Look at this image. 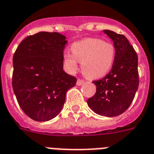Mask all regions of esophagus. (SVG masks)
<instances>
[{"instance_id":"34e87169","label":"esophagus","mask_w":154,"mask_h":154,"mask_svg":"<svg viewBox=\"0 0 154 154\" xmlns=\"http://www.w3.org/2000/svg\"><path fill=\"white\" fill-rule=\"evenodd\" d=\"M84 82H85V81H84V80H82V79H77V85H78V86H80V85H81L82 84H84Z\"/></svg>"}]
</instances>
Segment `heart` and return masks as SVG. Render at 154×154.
<instances>
[{
  "label": "heart",
  "instance_id": "obj_1",
  "mask_svg": "<svg viewBox=\"0 0 154 154\" xmlns=\"http://www.w3.org/2000/svg\"><path fill=\"white\" fill-rule=\"evenodd\" d=\"M71 53L63 56L64 64L69 72H75L77 62L88 78H100L106 75L114 63L116 49L110 42L96 38H88L72 44Z\"/></svg>",
  "mask_w": 154,
  "mask_h": 154
}]
</instances>
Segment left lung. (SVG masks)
I'll return each instance as SVG.
<instances>
[{
    "mask_svg": "<svg viewBox=\"0 0 154 154\" xmlns=\"http://www.w3.org/2000/svg\"><path fill=\"white\" fill-rule=\"evenodd\" d=\"M104 32L114 42V63L108 74L93 81L96 93L87 102L96 114L114 117L123 113L134 99L140 84L138 57L125 35L110 30Z\"/></svg>",
    "mask_w": 154,
    "mask_h": 154,
    "instance_id": "obj_1",
    "label": "left lung"
}]
</instances>
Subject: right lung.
Instances as JSON below:
<instances>
[{"mask_svg": "<svg viewBox=\"0 0 154 154\" xmlns=\"http://www.w3.org/2000/svg\"><path fill=\"white\" fill-rule=\"evenodd\" d=\"M66 37L41 32L19 44L13 56L12 88L21 109L32 119L49 121L61 112L77 78L63 71Z\"/></svg>", "mask_w": 154, "mask_h": 154, "instance_id": "add662e5", "label": "right lung"}]
</instances>
